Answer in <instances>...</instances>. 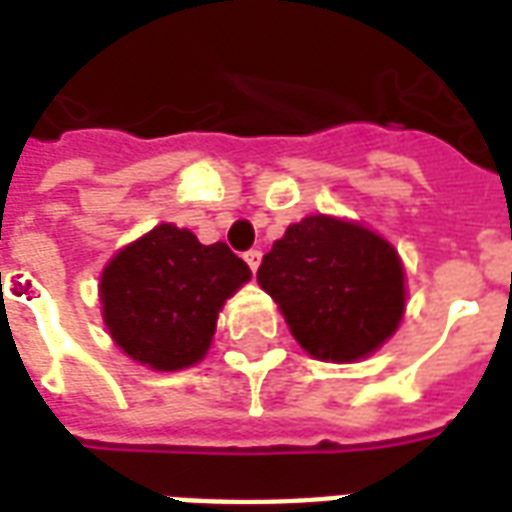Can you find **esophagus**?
I'll list each match as a JSON object with an SVG mask.
<instances>
[{"mask_svg": "<svg viewBox=\"0 0 512 512\" xmlns=\"http://www.w3.org/2000/svg\"><path fill=\"white\" fill-rule=\"evenodd\" d=\"M244 260L249 263V268H252V271H257L260 260H263V252H260V249H249V252L244 255Z\"/></svg>", "mask_w": 512, "mask_h": 512, "instance_id": "34e87169", "label": "esophagus"}]
</instances>
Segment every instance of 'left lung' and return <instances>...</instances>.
<instances>
[{
    "label": "left lung",
    "mask_w": 512,
    "mask_h": 512,
    "mask_svg": "<svg viewBox=\"0 0 512 512\" xmlns=\"http://www.w3.org/2000/svg\"><path fill=\"white\" fill-rule=\"evenodd\" d=\"M395 246L362 224L307 216L290 224L257 268V282L290 334L321 362L365 359L397 332L406 310Z\"/></svg>",
    "instance_id": "1"
}]
</instances>
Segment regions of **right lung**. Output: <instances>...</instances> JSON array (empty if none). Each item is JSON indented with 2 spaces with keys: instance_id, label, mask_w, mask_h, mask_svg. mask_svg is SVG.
<instances>
[{
  "instance_id": "1",
  "label": "right lung",
  "mask_w": 512,
  "mask_h": 512,
  "mask_svg": "<svg viewBox=\"0 0 512 512\" xmlns=\"http://www.w3.org/2000/svg\"><path fill=\"white\" fill-rule=\"evenodd\" d=\"M252 271L230 246H205L175 224H158L120 249L101 274L104 323L123 354L158 373L200 362L216 318Z\"/></svg>"
}]
</instances>
